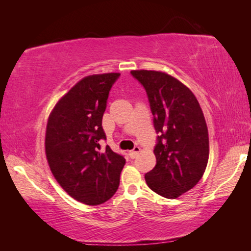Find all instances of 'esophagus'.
<instances>
[{
    "label": "esophagus",
    "mask_w": 251,
    "mask_h": 251,
    "mask_svg": "<svg viewBox=\"0 0 251 251\" xmlns=\"http://www.w3.org/2000/svg\"><path fill=\"white\" fill-rule=\"evenodd\" d=\"M140 152V147H138V146H136L134 149H132V150L129 152V155H130V157L131 158H135L137 155H138V153Z\"/></svg>",
    "instance_id": "esophagus-1"
}]
</instances>
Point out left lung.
Masks as SVG:
<instances>
[{"instance_id": "obj_1", "label": "left lung", "mask_w": 251, "mask_h": 251, "mask_svg": "<svg viewBox=\"0 0 251 251\" xmlns=\"http://www.w3.org/2000/svg\"><path fill=\"white\" fill-rule=\"evenodd\" d=\"M131 75L145 88L156 134V165L146 174L149 188L177 199L201 180L209 156L208 129L199 101L177 78L158 71Z\"/></svg>"}]
</instances>
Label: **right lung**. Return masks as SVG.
<instances>
[{"label": "right lung", "mask_w": 251, "mask_h": 251, "mask_svg": "<svg viewBox=\"0 0 251 251\" xmlns=\"http://www.w3.org/2000/svg\"><path fill=\"white\" fill-rule=\"evenodd\" d=\"M120 73L89 75L69 90L50 115L45 151L55 179L74 200L99 205L120 185L125 158L100 141L106 140L102 116Z\"/></svg>", "instance_id": "add662e5"}]
</instances>
